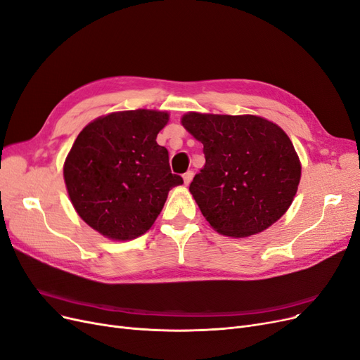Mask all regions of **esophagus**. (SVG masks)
Listing matches in <instances>:
<instances>
[{
    "label": "esophagus",
    "mask_w": 360,
    "mask_h": 360,
    "mask_svg": "<svg viewBox=\"0 0 360 360\" xmlns=\"http://www.w3.org/2000/svg\"><path fill=\"white\" fill-rule=\"evenodd\" d=\"M192 179H193V172H192V171H188V172H186V174L183 176V181H184V184H186V186H189V184H191Z\"/></svg>",
    "instance_id": "esophagus-1"
}]
</instances>
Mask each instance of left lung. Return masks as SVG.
I'll return each mask as SVG.
<instances>
[{"instance_id":"1","label":"left lung","mask_w":360,"mask_h":360,"mask_svg":"<svg viewBox=\"0 0 360 360\" xmlns=\"http://www.w3.org/2000/svg\"><path fill=\"white\" fill-rule=\"evenodd\" d=\"M181 125L204 145L205 165L189 191L215 232L248 238L288 211L301 162L278 124L257 115L188 112Z\"/></svg>"}]
</instances>
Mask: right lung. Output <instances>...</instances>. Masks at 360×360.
Listing matches in <instances>:
<instances>
[{"label":"right lung","instance_id":"right-lung-1","mask_svg":"<svg viewBox=\"0 0 360 360\" xmlns=\"http://www.w3.org/2000/svg\"><path fill=\"white\" fill-rule=\"evenodd\" d=\"M167 110L110 112L82 128L72 145L63 179L79 217L102 236L131 240L145 235L168 192L183 184L171 174L168 150L156 143Z\"/></svg>","mask_w":360,"mask_h":360}]
</instances>
